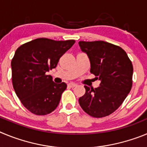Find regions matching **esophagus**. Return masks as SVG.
I'll return each mask as SVG.
<instances>
[{"instance_id": "1", "label": "esophagus", "mask_w": 147, "mask_h": 147, "mask_svg": "<svg viewBox=\"0 0 147 147\" xmlns=\"http://www.w3.org/2000/svg\"><path fill=\"white\" fill-rule=\"evenodd\" d=\"M68 87H70V88H74V87L76 86V84H75V83H73V82H71L68 84Z\"/></svg>"}]
</instances>
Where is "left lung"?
<instances>
[{"instance_id": "left-lung-1", "label": "left lung", "mask_w": 147, "mask_h": 147, "mask_svg": "<svg viewBox=\"0 0 147 147\" xmlns=\"http://www.w3.org/2000/svg\"><path fill=\"white\" fill-rule=\"evenodd\" d=\"M88 55L90 73L101 81L99 87L85 85V93L79 98L82 110L95 118L113 113L121 106L132 85L133 67L127 53L119 46L105 41H80Z\"/></svg>"}]
</instances>
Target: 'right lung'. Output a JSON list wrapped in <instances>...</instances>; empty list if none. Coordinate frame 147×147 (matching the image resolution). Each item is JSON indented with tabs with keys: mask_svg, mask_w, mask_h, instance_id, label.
<instances>
[{
	"mask_svg": "<svg viewBox=\"0 0 147 147\" xmlns=\"http://www.w3.org/2000/svg\"><path fill=\"white\" fill-rule=\"evenodd\" d=\"M75 43V40L56 41L38 38L20 45L11 59L13 88L23 105L35 115L53 112L67 88L57 84L46 75L55 68L59 59Z\"/></svg>",
	"mask_w": 147,
	"mask_h": 147,
	"instance_id": "add662e5",
	"label": "right lung"
}]
</instances>
